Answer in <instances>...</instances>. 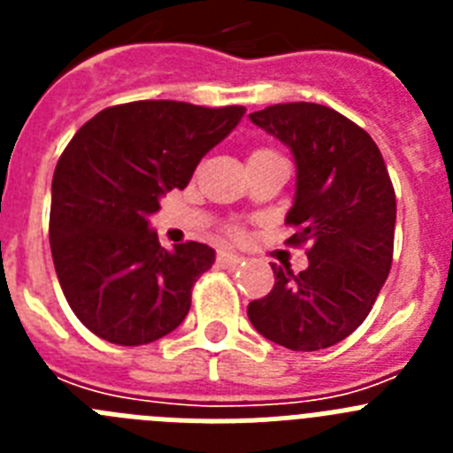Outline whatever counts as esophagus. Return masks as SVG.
I'll return each mask as SVG.
<instances>
[{
  "mask_svg": "<svg viewBox=\"0 0 453 453\" xmlns=\"http://www.w3.org/2000/svg\"><path fill=\"white\" fill-rule=\"evenodd\" d=\"M240 263H242V256H238V254H231V251H218V265H222V267H238Z\"/></svg>",
  "mask_w": 453,
  "mask_h": 453,
  "instance_id": "1",
  "label": "esophagus"
}]
</instances>
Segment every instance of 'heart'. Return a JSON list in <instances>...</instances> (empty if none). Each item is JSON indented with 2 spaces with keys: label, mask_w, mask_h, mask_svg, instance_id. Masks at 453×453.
Segmentation results:
<instances>
[{
  "label": "heart",
  "mask_w": 453,
  "mask_h": 453,
  "mask_svg": "<svg viewBox=\"0 0 453 453\" xmlns=\"http://www.w3.org/2000/svg\"><path fill=\"white\" fill-rule=\"evenodd\" d=\"M267 154H274V151H270V150H254V151H251V154H250V158H256V156H267ZM231 234L238 235L240 231L234 229V231H231Z\"/></svg>",
  "instance_id": "1"
}]
</instances>
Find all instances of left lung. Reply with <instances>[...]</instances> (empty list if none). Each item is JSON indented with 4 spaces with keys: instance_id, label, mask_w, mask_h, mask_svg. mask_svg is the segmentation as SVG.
I'll list each match as a JSON object with an SVG mask.
<instances>
[{
    "instance_id": "8db88e82",
    "label": "left lung",
    "mask_w": 453,
    "mask_h": 453,
    "mask_svg": "<svg viewBox=\"0 0 453 453\" xmlns=\"http://www.w3.org/2000/svg\"><path fill=\"white\" fill-rule=\"evenodd\" d=\"M290 147L297 165L286 224L290 245L311 242L299 274L276 265L274 288L247 306L263 338L318 351L354 334L388 279L397 202L383 156L358 124L322 104H274L250 115Z\"/></svg>"
}]
</instances>
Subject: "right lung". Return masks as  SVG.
Masks as SVG:
<instances>
[{
	"label": "right lung",
	"mask_w": 453,
	"mask_h": 453,
	"mask_svg": "<svg viewBox=\"0 0 453 453\" xmlns=\"http://www.w3.org/2000/svg\"><path fill=\"white\" fill-rule=\"evenodd\" d=\"M242 115L245 106L145 99L104 108L70 140L51 181L50 245L63 295L92 334L135 347L183 322L215 251L163 250L150 215Z\"/></svg>",
	"instance_id": "obj_1"
}]
</instances>
